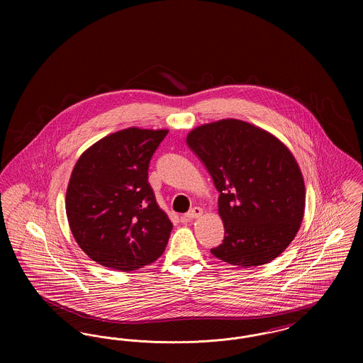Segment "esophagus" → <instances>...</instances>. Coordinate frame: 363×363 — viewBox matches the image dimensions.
Masks as SVG:
<instances>
[{"mask_svg":"<svg viewBox=\"0 0 363 363\" xmlns=\"http://www.w3.org/2000/svg\"><path fill=\"white\" fill-rule=\"evenodd\" d=\"M201 215H203V209H201V208H193V209H190L189 212L185 215V219H186V220L199 219Z\"/></svg>","mask_w":363,"mask_h":363,"instance_id":"1","label":"esophagus"}]
</instances>
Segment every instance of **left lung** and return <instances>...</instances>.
<instances>
[{
    "mask_svg": "<svg viewBox=\"0 0 363 363\" xmlns=\"http://www.w3.org/2000/svg\"><path fill=\"white\" fill-rule=\"evenodd\" d=\"M186 143L220 193L225 240L211 253L243 268L277 259L305 213V182L291 151L272 133L234 118L194 128Z\"/></svg>",
    "mask_w": 363,
    "mask_h": 363,
    "instance_id": "8db88e82",
    "label": "left lung"
}]
</instances>
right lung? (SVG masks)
<instances>
[{"label": "right lung", "instance_id": "obj_1", "mask_svg": "<svg viewBox=\"0 0 363 363\" xmlns=\"http://www.w3.org/2000/svg\"><path fill=\"white\" fill-rule=\"evenodd\" d=\"M167 133V129H122L77 159L65 209L74 240L95 262L128 272L163 255L173 223L156 203L148 166Z\"/></svg>", "mask_w": 363, "mask_h": 363}]
</instances>
